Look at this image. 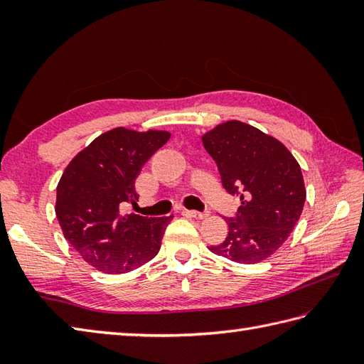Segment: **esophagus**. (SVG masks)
<instances>
[{"label":"esophagus","instance_id":"esophagus-1","mask_svg":"<svg viewBox=\"0 0 364 364\" xmlns=\"http://www.w3.org/2000/svg\"><path fill=\"white\" fill-rule=\"evenodd\" d=\"M183 214H186V215H189V218H194V219H206L208 215H210V213H200V211H189V210H184L183 211Z\"/></svg>","mask_w":364,"mask_h":364}]
</instances>
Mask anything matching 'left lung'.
Listing matches in <instances>:
<instances>
[{
	"label": "left lung",
	"instance_id": "8db88e82",
	"mask_svg": "<svg viewBox=\"0 0 364 364\" xmlns=\"http://www.w3.org/2000/svg\"><path fill=\"white\" fill-rule=\"evenodd\" d=\"M222 184L241 196L228 236L210 250L241 264H257L289 237L304 211L306 189L296 158L275 137L249 123L228 120L202 136Z\"/></svg>",
	"mask_w": 364,
	"mask_h": 364
}]
</instances>
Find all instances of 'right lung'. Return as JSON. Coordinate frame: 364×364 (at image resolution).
Instances as JSON below:
<instances>
[{"instance_id":"1","label":"right lung","mask_w":364,"mask_h":364,"mask_svg":"<svg viewBox=\"0 0 364 364\" xmlns=\"http://www.w3.org/2000/svg\"><path fill=\"white\" fill-rule=\"evenodd\" d=\"M168 131L114 128L94 139L70 161L58 183L56 215L64 237L89 266L127 274L156 257L173 219L123 214L136 203L134 180Z\"/></svg>"}]
</instances>
